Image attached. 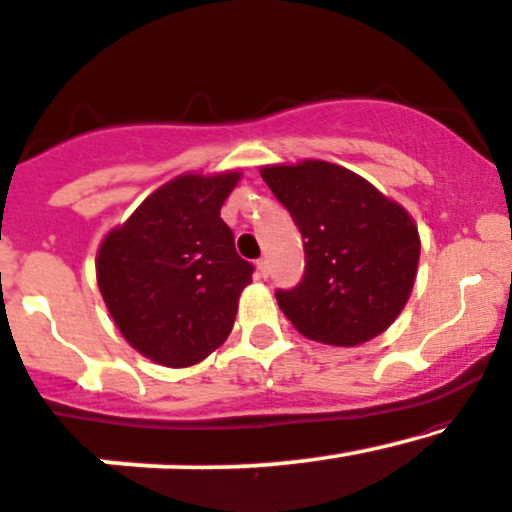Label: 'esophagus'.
<instances>
[{
	"label": "esophagus",
	"mask_w": 512,
	"mask_h": 512,
	"mask_svg": "<svg viewBox=\"0 0 512 512\" xmlns=\"http://www.w3.org/2000/svg\"><path fill=\"white\" fill-rule=\"evenodd\" d=\"M256 275H258V278H268V261H266V258H258V261H256Z\"/></svg>",
	"instance_id": "34e87169"
}]
</instances>
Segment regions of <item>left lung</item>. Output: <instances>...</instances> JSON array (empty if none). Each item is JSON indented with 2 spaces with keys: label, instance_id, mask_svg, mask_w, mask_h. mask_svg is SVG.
Here are the masks:
<instances>
[{
  "label": "left lung",
  "instance_id": "obj_1",
  "mask_svg": "<svg viewBox=\"0 0 512 512\" xmlns=\"http://www.w3.org/2000/svg\"><path fill=\"white\" fill-rule=\"evenodd\" d=\"M304 244V275L275 292L302 336L360 346L399 317L416 280L421 239L401 205L343 166L307 162L261 169Z\"/></svg>",
  "mask_w": 512,
  "mask_h": 512
}]
</instances>
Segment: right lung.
I'll return each mask as SVG.
<instances>
[{"label":"right lung","mask_w":512,"mask_h":512,"mask_svg":"<svg viewBox=\"0 0 512 512\" xmlns=\"http://www.w3.org/2000/svg\"><path fill=\"white\" fill-rule=\"evenodd\" d=\"M239 174H186L154 191L103 239L96 278L132 348L186 367L227 341L254 266L220 217Z\"/></svg>","instance_id":"1"}]
</instances>
